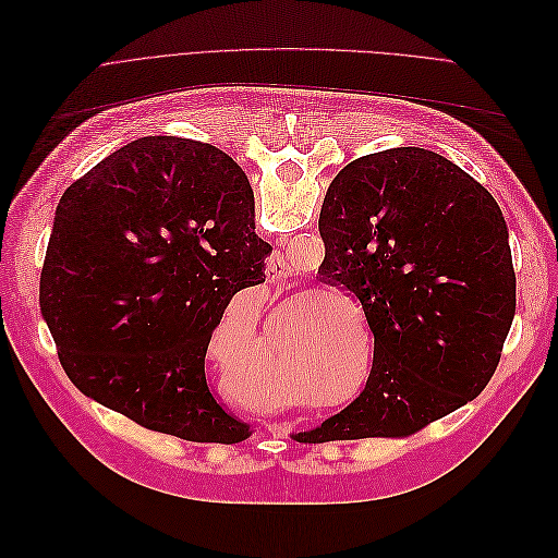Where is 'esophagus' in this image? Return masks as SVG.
Listing matches in <instances>:
<instances>
[{"label": "esophagus", "mask_w": 558, "mask_h": 558, "mask_svg": "<svg viewBox=\"0 0 558 558\" xmlns=\"http://www.w3.org/2000/svg\"><path fill=\"white\" fill-rule=\"evenodd\" d=\"M289 272H291V267H289V263H286L283 253H272V256L267 258V263H265V277H267L269 283L283 281L286 277H289Z\"/></svg>", "instance_id": "1"}]
</instances>
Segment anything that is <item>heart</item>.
Returning <instances> with one entry per match:
<instances>
[{"mask_svg":"<svg viewBox=\"0 0 558 558\" xmlns=\"http://www.w3.org/2000/svg\"><path fill=\"white\" fill-rule=\"evenodd\" d=\"M328 365H316V369L312 373V377L307 379V384H310V388L314 393H324V396H330V393H335L337 388L340 386H344V384H349V373L344 375V369L340 373V367H332L335 373H328ZM332 374L333 377L330 378L329 375Z\"/></svg>","mask_w":558,"mask_h":558,"instance_id":"obj_1","label":"heart"}]
</instances>
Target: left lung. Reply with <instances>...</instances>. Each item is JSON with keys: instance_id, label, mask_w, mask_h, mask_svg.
Wrapping results in <instances>:
<instances>
[{"instance_id": "left-lung-1", "label": "left lung", "mask_w": 558, "mask_h": 558, "mask_svg": "<svg viewBox=\"0 0 558 558\" xmlns=\"http://www.w3.org/2000/svg\"><path fill=\"white\" fill-rule=\"evenodd\" d=\"M318 232L316 279L361 302L375 356L363 393L295 440L408 437L475 400L517 312L494 195L440 154L388 148L332 179Z\"/></svg>"}]
</instances>
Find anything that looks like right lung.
Segmentation results:
<instances>
[{
    "label": "right lung",
    "mask_w": 558,
    "mask_h": 558,
    "mask_svg": "<svg viewBox=\"0 0 558 558\" xmlns=\"http://www.w3.org/2000/svg\"><path fill=\"white\" fill-rule=\"evenodd\" d=\"M242 167L211 144L142 137L64 191L39 305L83 396L191 442L248 426L209 391L205 356L232 295L265 281Z\"/></svg>",
    "instance_id": "obj_1"
}]
</instances>
